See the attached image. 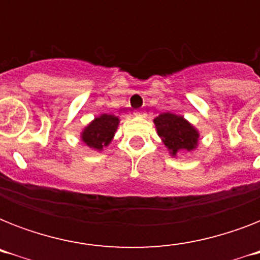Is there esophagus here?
<instances>
[{
	"label": "esophagus",
	"mask_w": 260,
	"mask_h": 260,
	"mask_svg": "<svg viewBox=\"0 0 260 260\" xmlns=\"http://www.w3.org/2000/svg\"><path fill=\"white\" fill-rule=\"evenodd\" d=\"M135 116H138V117H146L147 114L144 110H135Z\"/></svg>",
	"instance_id": "1"
}]
</instances>
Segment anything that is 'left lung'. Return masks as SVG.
I'll return each mask as SVG.
<instances>
[{
  "mask_svg": "<svg viewBox=\"0 0 260 260\" xmlns=\"http://www.w3.org/2000/svg\"><path fill=\"white\" fill-rule=\"evenodd\" d=\"M154 122L159 138L170 151L171 156H175L179 151H193L197 148L200 134L182 116L167 112L155 117Z\"/></svg>",
  "mask_w": 260,
  "mask_h": 260,
  "instance_id": "8db88e82",
  "label": "left lung"
}]
</instances>
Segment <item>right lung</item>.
Returning <instances> with one entry per match:
<instances>
[{"label":"right lung","instance_id":"right-lung-1","mask_svg":"<svg viewBox=\"0 0 260 260\" xmlns=\"http://www.w3.org/2000/svg\"><path fill=\"white\" fill-rule=\"evenodd\" d=\"M120 118L114 114L102 113L85 126V129L81 134L82 142L90 148L101 151L104 147L109 146L112 142L116 129H117Z\"/></svg>","mask_w":260,"mask_h":260}]
</instances>
